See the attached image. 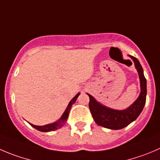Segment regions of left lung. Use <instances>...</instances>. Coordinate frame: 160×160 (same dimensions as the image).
Listing matches in <instances>:
<instances>
[{
  "mask_svg": "<svg viewBox=\"0 0 160 160\" xmlns=\"http://www.w3.org/2000/svg\"><path fill=\"white\" fill-rule=\"evenodd\" d=\"M133 60L135 68L139 75L141 92L139 97L133 104L124 110H117L111 108L100 104L92 96L87 93L89 97V110L94 121L98 126L111 130H121L137 119L142 112L146 102L147 95V82L144 75V71L139 60L130 55H128Z\"/></svg>",
  "mask_w": 160,
  "mask_h": 160,
  "instance_id": "left-lung-1",
  "label": "left lung"
}]
</instances>
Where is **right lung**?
<instances>
[{"label":"right lung","instance_id":"1","mask_svg":"<svg viewBox=\"0 0 160 160\" xmlns=\"http://www.w3.org/2000/svg\"><path fill=\"white\" fill-rule=\"evenodd\" d=\"M79 95H80V92H78V93L76 94L75 97H74V98H73L72 100L69 102V104H68V107H67L66 110L64 111V112H63V114L62 115V116L60 117V118H59V119L57 120L56 122H52V123H50V124L45 125V126H35V125L30 123V126H31V127H33V128H35L36 130H39V131H42V132L54 131V130H57V129L61 128L63 125H64V123L66 122L67 119H68V115H69V112H70V111H71V107H72V104L75 103L76 100H77V98L78 97Z\"/></svg>","mask_w":160,"mask_h":160}]
</instances>
